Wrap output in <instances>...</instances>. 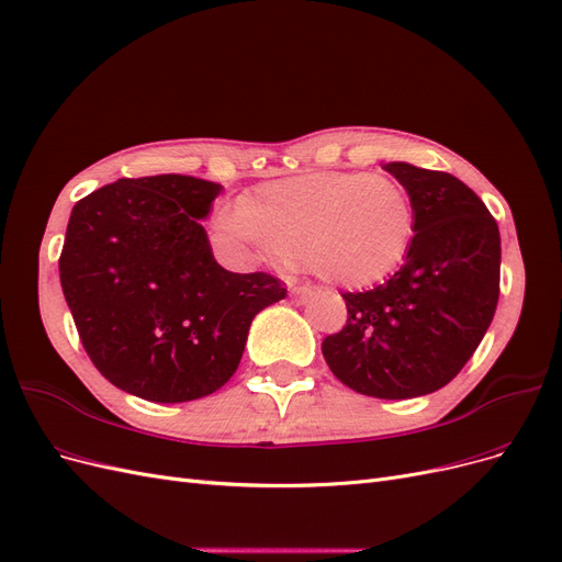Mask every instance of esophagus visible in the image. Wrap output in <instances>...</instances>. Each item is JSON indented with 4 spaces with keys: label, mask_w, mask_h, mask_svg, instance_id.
I'll use <instances>...</instances> for the list:
<instances>
[{
    "label": "esophagus",
    "mask_w": 562,
    "mask_h": 562,
    "mask_svg": "<svg viewBox=\"0 0 562 562\" xmlns=\"http://www.w3.org/2000/svg\"><path fill=\"white\" fill-rule=\"evenodd\" d=\"M312 295H314V291H312V288H307V285H293L291 288V297L295 302H307Z\"/></svg>",
    "instance_id": "1"
}]
</instances>
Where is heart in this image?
<instances>
[{"label": "heart", "instance_id": "1", "mask_svg": "<svg viewBox=\"0 0 562 562\" xmlns=\"http://www.w3.org/2000/svg\"><path fill=\"white\" fill-rule=\"evenodd\" d=\"M217 227L241 248L302 262L335 285L366 288L403 265L415 206L396 178L318 171L258 187L220 211Z\"/></svg>", "mask_w": 562, "mask_h": 562}]
</instances>
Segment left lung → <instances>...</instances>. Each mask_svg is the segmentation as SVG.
<instances>
[{
	"label": "left lung",
	"instance_id": "8db88e82",
	"mask_svg": "<svg viewBox=\"0 0 562 562\" xmlns=\"http://www.w3.org/2000/svg\"><path fill=\"white\" fill-rule=\"evenodd\" d=\"M413 196L415 236L394 277L342 293L347 326L323 339L333 375L375 398H415L467 366L499 300V227L473 190L443 171L384 166Z\"/></svg>",
	"mask_w": 562,
	"mask_h": 562
}]
</instances>
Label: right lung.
Returning <instances> with one entry per match:
<instances>
[{
    "label": "right lung",
    "mask_w": 562,
    "mask_h": 562,
    "mask_svg": "<svg viewBox=\"0 0 562 562\" xmlns=\"http://www.w3.org/2000/svg\"><path fill=\"white\" fill-rule=\"evenodd\" d=\"M220 190L166 173L122 178L75 203L63 295L100 375L133 396L184 403L225 386L255 314L285 297L277 277L215 262L199 220Z\"/></svg>",
    "instance_id": "1"
}]
</instances>
